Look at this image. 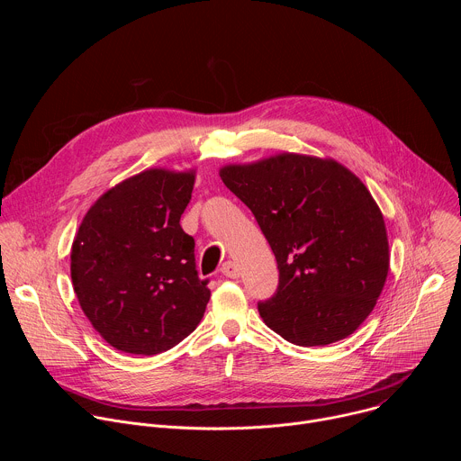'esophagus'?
<instances>
[{
	"mask_svg": "<svg viewBox=\"0 0 461 461\" xmlns=\"http://www.w3.org/2000/svg\"><path fill=\"white\" fill-rule=\"evenodd\" d=\"M222 274H224L226 277H230V279H237V277L240 276L239 267L235 265V262H231V260L224 262V265H222Z\"/></svg>",
	"mask_w": 461,
	"mask_h": 461,
	"instance_id": "esophagus-1",
	"label": "esophagus"
}]
</instances>
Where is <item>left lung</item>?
<instances>
[{
	"label": "left lung",
	"mask_w": 461,
	"mask_h": 461,
	"mask_svg": "<svg viewBox=\"0 0 461 461\" xmlns=\"http://www.w3.org/2000/svg\"><path fill=\"white\" fill-rule=\"evenodd\" d=\"M226 187L251 210L279 268L258 303L268 328L299 347L354 334L388 274L386 228L366 185L332 158L281 153L224 166Z\"/></svg>",
	"instance_id": "8db88e82"
}]
</instances>
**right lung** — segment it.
Wrapping results in <instances>:
<instances>
[{"label":"right lung","mask_w":461,"mask_h":461,"mask_svg":"<svg viewBox=\"0 0 461 461\" xmlns=\"http://www.w3.org/2000/svg\"><path fill=\"white\" fill-rule=\"evenodd\" d=\"M194 171L146 169L109 191L84 217L71 249V279L95 330L116 350L166 352L201 322L208 279L180 226Z\"/></svg>","instance_id":"add662e5"}]
</instances>
